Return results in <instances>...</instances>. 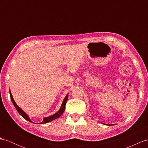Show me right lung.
<instances>
[{"label":"right lung","instance_id":"1","mask_svg":"<svg viewBox=\"0 0 148 148\" xmlns=\"http://www.w3.org/2000/svg\"><path fill=\"white\" fill-rule=\"evenodd\" d=\"M9 93H10V99H11V101H12V102L13 103L14 106V107H15L16 110H17L18 112H19V114L21 115V116H22L24 119H26V120L28 121L29 122H32L31 121L30 118L29 117V116H27V114H26V113H25L24 112L22 109H21L19 106H18L17 105V103L15 102V101H14V99H13V97H12V93H11V92H10V90L9 91ZM68 93L66 95V97H64V99L63 101V103H62V106H61L60 109L56 113H55V114L52 115V116H49V117H44V119H43V121H42L41 122H40V123H39V124H46V123H48V122H51V121H52L53 120H55V119H56L59 118L61 116H62V115L63 114L64 110H65V106H66V103L67 100H68ZM34 124H35V123H34ZM38 124H39V123H38Z\"/></svg>","mask_w":148,"mask_h":148}]
</instances>
